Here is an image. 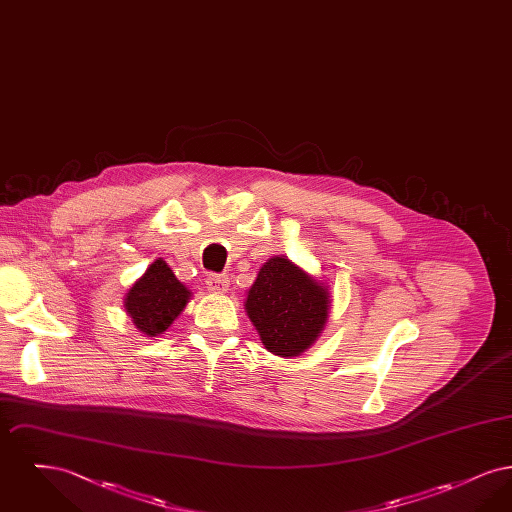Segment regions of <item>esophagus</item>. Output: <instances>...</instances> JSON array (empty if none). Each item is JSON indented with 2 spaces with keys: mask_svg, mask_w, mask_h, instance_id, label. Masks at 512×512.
<instances>
[{
  "mask_svg": "<svg viewBox=\"0 0 512 512\" xmlns=\"http://www.w3.org/2000/svg\"><path fill=\"white\" fill-rule=\"evenodd\" d=\"M230 280L222 274H209L207 276V288L211 293H226Z\"/></svg>",
  "mask_w": 512,
  "mask_h": 512,
  "instance_id": "obj_1",
  "label": "esophagus"
}]
</instances>
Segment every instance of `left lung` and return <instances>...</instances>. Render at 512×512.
Returning <instances> with one entry per match:
<instances>
[{
  "label": "left lung",
  "mask_w": 512,
  "mask_h": 512,
  "mask_svg": "<svg viewBox=\"0 0 512 512\" xmlns=\"http://www.w3.org/2000/svg\"><path fill=\"white\" fill-rule=\"evenodd\" d=\"M330 311V293L288 257H272L247 292L245 313L278 357H297L317 341Z\"/></svg>",
  "instance_id": "1"
}]
</instances>
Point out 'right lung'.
Here are the masks:
<instances>
[{"label": "right lung", "mask_w": 512, "mask_h": 512, "mask_svg": "<svg viewBox=\"0 0 512 512\" xmlns=\"http://www.w3.org/2000/svg\"><path fill=\"white\" fill-rule=\"evenodd\" d=\"M190 295L171 267L157 259L126 293L124 311L142 334L153 338L163 334L184 311Z\"/></svg>", "instance_id": "add662e5"}]
</instances>
